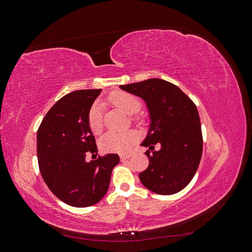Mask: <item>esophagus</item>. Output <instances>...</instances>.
<instances>
[{"instance_id":"1","label":"esophagus","mask_w":252,"mask_h":252,"mask_svg":"<svg viewBox=\"0 0 252 252\" xmlns=\"http://www.w3.org/2000/svg\"><path fill=\"white\" fill-rule=\"evenodd\" d=\"M130 157H131V155H130V154H127V155H125V154H123V155H120L121 161H124V159H127V158H129Z\"/></svg>"}]
</instances>
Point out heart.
I'll return each mask as SVG.
<instances>
[{"label": "heart", "mask_w": 252, "mask_h": 252, "mask_svg": "<svg viewBox=\"0 0 252 252\" xmlns=\"http://www.w3.org/2000/svg\"><path fill=\"white\" fill-rule=\"evenodd\" d=\"M108 101L127 114H134L142 107L140 98L126 91H116L108 96ZM87 124L90 131L98 134L103 129V116L101 104L94 102L90 106L87 113ZM139 135L133 130L124 132H108L100 140V147L105 152H118L125 154L131 149L133 144L138 141Z\"/></svg>", "instance_id": "obj_1"}]
</instances>
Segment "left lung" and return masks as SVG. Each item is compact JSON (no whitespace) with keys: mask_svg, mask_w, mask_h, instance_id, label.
Returning a JSON list of instances; mask_svg holds the SVG:
<instances>
[{"mask_svg":"<svg viewBox=\"0 0 252 252\" xmlns=\"http://www.w3.org/2000/svg\"><path fill=\"white\" fill-rule=\"evenodd\" d=\"M121 89L146 102L150 128L142 146L149 158L146 170L139 174L142 184L152 192L169 195L184 189L199 167L203 136L195 104L174 84L149 79L121 85ZM159 143L161 149L154 150Z\"/></svg>","mask_w":252,"mask_h":252,"instance_id":"obj_1","label":"left lung"}]
</instances>
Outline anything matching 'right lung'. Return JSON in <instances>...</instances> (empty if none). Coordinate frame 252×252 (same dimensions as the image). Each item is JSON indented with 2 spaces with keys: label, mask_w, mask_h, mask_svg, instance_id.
I'll use <instances>...</instances> for the list:
<instances>
[{
  "label": "right lung",
  "mask_w": 252,
  "mask_h": 252,
  "mask_svg": "<svg viewBox=\"0 0 252 252\" xmlns=\"http://www.w3.org/2000/svg\"><path fill=\"white\" fill-rule=\"evenodd\" d=\"M102 89L77 90L52 106L37 129L36 154L42 178L58 199L73 207L100 202L109 187L111 172L120 162L116 154L86 162L97 155L87 113Z\"/></svg>",
  "instance_id": "right-lung-1"
}]
</instances>
